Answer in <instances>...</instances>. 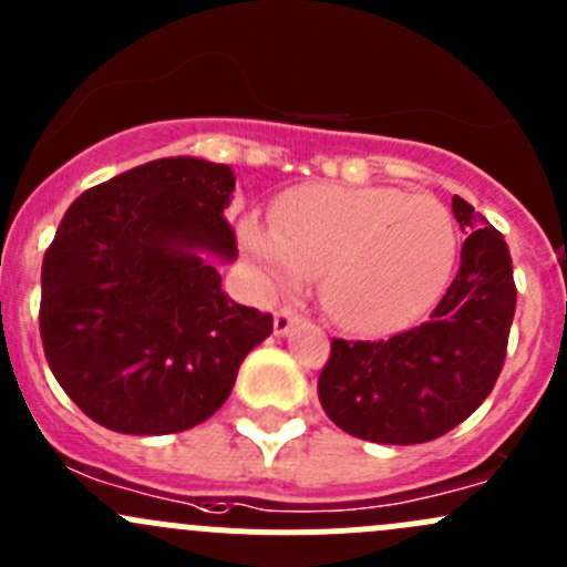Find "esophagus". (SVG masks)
I'll return each instance as SVG.
<instances>
[{
    "label": "esophagus",
    "instance_id": "1",
    "mask_svg": "<svg viewBox=\"0 0 567 567\" xmlns=\"http://www.w3.org/2000/svg\"><path fill=\"white\" fill-rule=\"evenodd\" d=\"M299 320H301L299 312L290 310V307H282V310H279L277 316H274V334H277V337L290 334V329H293V326L299 323Z\"/></svg>",
    "mask_w": 567,
    "mask_h": 567
}]
</instances>
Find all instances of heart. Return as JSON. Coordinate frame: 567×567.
<instances>
[{
    "mask_svg": "<svg viewBox=\"0 0 567 567\" xmlns=\"http://www.w3.org/2000/svg\"><path fill=\"white\" fill-rule=\"evenodd\" d=\"M238 241L271 288L320 274V301L348 331L394 329L436 301L458 236L439 199L386 186L312 183L282 194L271 225L244 216Z\"/></svg>",
    "mask_w": 567,
    "mask_h": 567,
    "instance_id": "heart-1",
    "label": "heart"
}]
</instances>
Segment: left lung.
<instances>
[{
  "label": "left lung",
  "mask_w": 567,
  "mask_h": 567,
  "mask_svg": "<svg viewBox=\"0 0 567 567\" xmlns=\"http://www.w3.org/2000/svg\"><path fill=\"white\" fill-rule=\"evenodd\" d=\"M461 268L425 323L379 342L331 340L318 398L364 442L422 444L461 425L499 379L516 285L505 238L458 194Z\"/></svg>",
  "instance_id": "1"
}]
</instances>
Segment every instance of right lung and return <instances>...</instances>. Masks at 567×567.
Returning <instances> with one entry per match:
<instances>
[{
	"mask_svg": "<svg viewBox=\"0 0 567 567\" xmlns=\"http://www.w3.org/2000/svg\"><path fill=\"white\" fill-rule=\"evenodd\" d=\"M227 164L156 158L84 192L40 274V337L68 398L131 436L188 431L230 398L274 329L236 305L219 266L238 257Z\"/></svg>",
	"mask_w": 567,
	"mask_h": 567,
	"instance_id": "add662e5",
	"label": "right lung"
}]
</instances>
